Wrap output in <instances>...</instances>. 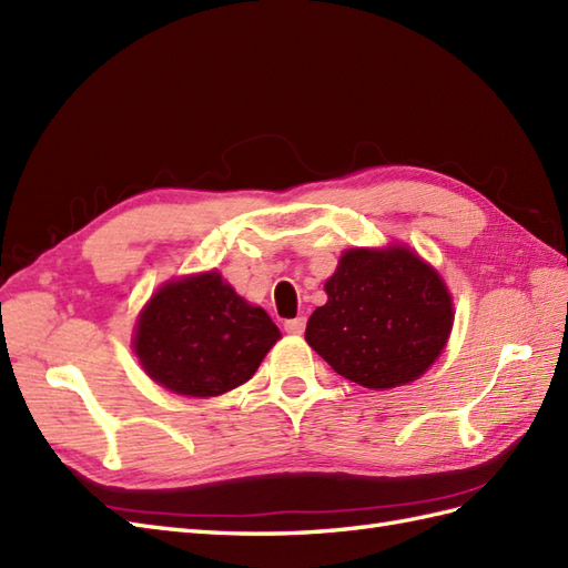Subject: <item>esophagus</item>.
Listing matches in <instances>:
<instances>
[{"mask_svg":"<svg viewBox=\"0 0 568 568\" xmlns=\"http://www.w3.org/2000/svg\"><path fill=\"white\" fill-rule=\"evenodd\" d=\"M284 329L288 335H301V332L306 329V317H292V321L284 323Z\"/></svg>","mask_w":568,"mask_h":568,"instance_id":"obj_1","label":"esophagus"}]
</instances>
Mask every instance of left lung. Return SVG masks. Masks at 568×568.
I'll return each instance as SVG.
<instances>
[{
	"label": "left lung",
	"mask_w": 568,
	"mask_h": 568,
	"mask_svg": "<svg viewBox=\"0 0 568 568\" xmlns=\"http://www.w3.org/2000/svg\"><path fill=\"white\" fill-rule=\"evenodd\" d=\"M306 342L335 373L373 390L417 381L444 352L453 298L440 274L405 245L344 251L325 282Z\"/></svg>",
	"instance_id": "8db88e82"
}]
</instances>
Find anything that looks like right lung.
<instances>
[{
  "instance_id": "right-lung-1",
  "label": "right lung",
  "mask_w": 568,
  "mask_h": 568,
  "mask_svg": "<svg viewBox=\"0 0 568 568\" xmlns=\"http://www.w3.org/2000/svg\"><path fill=\"white\" fill-rule=\"evenodd\" d=\"M282 337L219 272L163 284L134 329V354L151 381L185 397H216L253 378Z\"/></svg>"
}]
</instances>
